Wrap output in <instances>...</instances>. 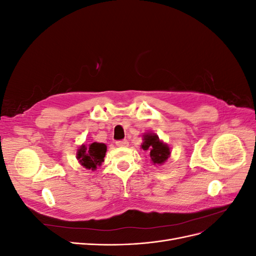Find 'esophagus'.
Here are the masks:
<instances>
[{
  "label": "esophagus",
  "mask_w": 256,
  "mask_h": 256,
  "mask_svg": "<svg viewBox=\"0 0 256 256\" xmlns=\"http://www.w3.org/2000/svg\"><path fill=\"white\" fill-rule=\"evenodd\" d=\"M115 144L118 147H127L129 145V142L127 140H120V141H116Z\"/></svg>",
  "instance_id": "1"
}]
</instances>
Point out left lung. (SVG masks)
Returning a JSON list of instances; mask_svg holds the SVG:
<instances>
[{
  "mask_svg": "<svg viewBox=\"0 0 256 256\" xmlns=\"http://www.w3.org/2000/svg\"><path fill=\"white\" fill-rule=\"evenodd\" d=\"M141 147L143 150L148 152V156L154 164H162L168 160L171 150L168 144L159 140V136L154 134H144Z\"/></svg>",
  "mask_w": 256,
  "mask_h": 256,
  "instance_id": "obj_1",
  "label": "left lung"
}]
</instances>
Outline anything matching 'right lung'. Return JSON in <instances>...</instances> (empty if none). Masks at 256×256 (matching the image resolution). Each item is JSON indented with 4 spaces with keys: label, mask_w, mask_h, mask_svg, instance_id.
<instances>
[{
    "label": "right lung",
    "mask_w": 256,
    "mask_h": 256,
    "mask_svg": "<svg viewBox=\"0 0 256 256\" xmlns=\"http://www.w3.org/2000/svg\"><path fill=\"white\" fill-rule=\"evenodd\" d=\"M106 152V145L104 143L94 142L88 146L83 144L76 152V159L83 168L94 171L104 161Z\"/></svg>",
    "instance_id": "add662e5"
}]
</instances>
